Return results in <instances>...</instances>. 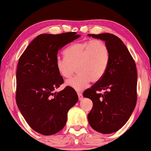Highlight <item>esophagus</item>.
<instances>
[{
	"label": "esophagus",
	"instance_id": "34e87169",
	"mask_svg": "<svg viewBox=\"0 0 151 151\" xmlns=\"http://www.w3.org/2000/svg\"><path fill=\"white\" fill-rule=\"evenodd\" d=\"M78 99H79V100H81L82 98H83V96H82V94L81 92H78Z\"/></svg>",
	"mask_w": 151,
	"mask_h": 151
}]
</instances>
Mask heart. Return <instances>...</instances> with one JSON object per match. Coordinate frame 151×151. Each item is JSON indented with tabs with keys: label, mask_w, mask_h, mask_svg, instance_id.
Returning a JSON list of instances; mask_svg holds the SVG:
<instances>
[{
	"label": "heart",
	"mask_w": 151,
	"mask_h": 151,
	"mask_svg": "<svg viewBox=\"0 0 151 151\" xmlns=\"http://www.w3.org/2000/svg\"><path fill=\"white\" fill-rule=\"evenodd\" d=\"M65 53L66 56H59L55 60V67L65 78L73 76L76 68L78 74L67 80L66 84L78 91L87 87L90 81L93 83L100 81L110 62L109 47L100 40L75 42L68 47Z\"/></svg>",
	"instance_id": "heart-1"
}]
</instances>
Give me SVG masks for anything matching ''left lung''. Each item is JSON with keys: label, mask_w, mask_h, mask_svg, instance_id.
Masks as SVG:
<instances>
[{"label": "left lung", "mask_w": 151, "mask_h": 151, "mask_svg": "<svg viewBox=\"0 0 151 151\" xmlns=\"http://www.w3.org/2000/svg\"><path fill=\"white\" fill-rule=\"evenodd\" d=\"M88 36L104 40L110 51V62L104 76L83 93L84 97L93 102V108L88 114V123L99 133H112L127 122L135 107L136 65L117 36L109 33ZM101 90L105 91L104 94L100 93Z\"/></svg>", "instance_id": "left-lung-1"}]
</instances>
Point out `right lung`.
<instances>
[{"mask_svg":"<svg viewBox=\"0 0 151 151\" xmlns=\"http://www.w3.org/2000/svg\"><path fill=\"white\" fill-rule=\"evenodd\" d=\"M76 32L40 34L33 40L18 60L16 71V104L33 130L51 135L65 127L67 113L78 100L76 91L66 86L55 67L58 51L79 38Z\"/></svg>","mask_w":151,"mask_h":151,"instance_id":"right-lung-1","label":"right lung"}]
</instances>
